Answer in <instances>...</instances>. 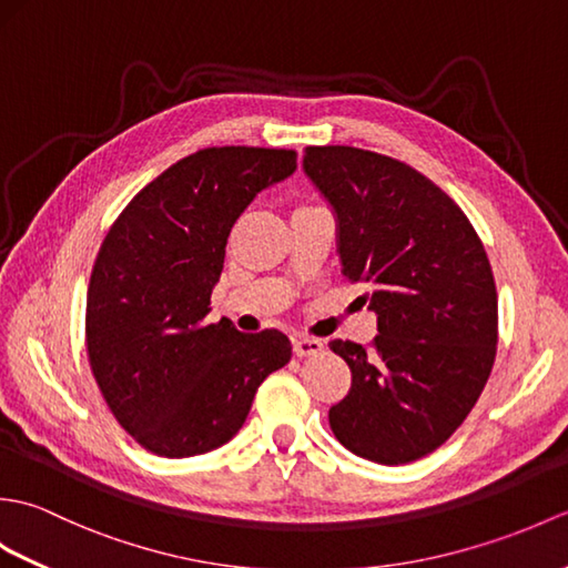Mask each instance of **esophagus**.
I'll use <instances>...</instances> for the list:
<instances>
[{"instance_id":"1","label":"esophagus","mask_w":568,"mask_h":568,"mask_svg":"<svg viewBox=\"0 0 568 568\" xmlns=\"http://www.w3.org/2000/svg\"><path fill=\"white\" fill-rule=\"evenodd\" d=\"M293 352L297 356H315L324 352V342L315 339V336H297L293 339Z\"/></svg>"}]
</instances>
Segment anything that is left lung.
Returning <instances> with one entry per match:
<instances>
[{"instance_id":"obj_1","label":"left lung","mask_w":568,"mask_h":568,"mask_svg":"<svg viewBox=\"0 0 568 568\" xmlns=\"http://www.w3.org/2000/svg\"><path fill=\"white\" fill-rule=\"evenodd\" d=\"M305 173L339 220L342 273L371 287L378 334L329 342L352 388L329 407L348 452L397 466L432 454L462 427L498 352L490 261L462 207L390 155L310 146Z\"/></svg>"}]
</instances>
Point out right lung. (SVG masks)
Masks as SVG:
<instances>
[{
  "label": "right lung",
  "instance_id": "1",
  "mask_svg": "<svg viewBox=\"0 0 568 568\" xmlns=\"http://www.w3.org/2000/svg\"><path fill=\"white\" fill-rule=\"evenodd\" d=\"M295 168L293 149H200L139 190L106 232L84 344L106 407L143 449L185 458L226 444L265 376L291 361L283 332L204 317L239 214Z\"/></svg>",
  "mask_w": 568,
  "mask_h": 568
}]
</instances>
